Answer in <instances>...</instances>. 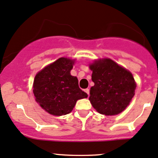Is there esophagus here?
I'll return each mask as SVG.
<instances>
[{
	"label": "esophagus",
	"instance_id": "obj_1",
	"mask_svg": "<svg viewBox=\"0 0 158 158\" xmlns=\"http://www.w3.org/2000/svg\"><path fill=\"white\" fill-rule=\"evenodd\" d=\"M84 91H85V92L88 94V95H89V89H85Z\"/></svg>",
	"mask_w": 158,
	"mask_h": 158
}]
</instances>
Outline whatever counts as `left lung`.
Instances as JSON below:
<instances>
[{
	"label": "left lung",
	"instance_id": "left-lung-1",
	"mask_svg": "<svg viewBox=\"0 0 158 158\" xmlns=\"http://www.w3.org/2000/svg\"><path fill=\"white\" fill-rule=\"evenodd\" d=\"M92 71L89 101L100 114L114 115L127 108L135 95L136 82L131 73L111 59L95 60Z\"/></svg>",
	"mask_w": 158,
	"mask_h": 158
}]
</instances>
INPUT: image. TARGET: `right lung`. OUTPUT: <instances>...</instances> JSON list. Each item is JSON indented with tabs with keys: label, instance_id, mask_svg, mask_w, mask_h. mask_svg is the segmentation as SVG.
I'll list each match as a JSON object with an SVG mask.
<instances>
[{
	"label": "right lung",
	"instance_id": "right-lung-1",
	"mask_svg": "<svg viewBox=\"0 0 158 158\" xmlns=\"http://www.w3.org/2000/svg\"><path fill=\"white\" fill-rule=\"evenodd\" d=\"M74 61L61 57L35 76L33 92L36 101L43 109L52 115L69 114L77 100L88 97L79 87L77 78L70 74Z\"/></svg>",
	"mask_w": 158,
	"mask_h": 158
}]
</instances>
